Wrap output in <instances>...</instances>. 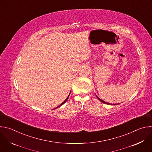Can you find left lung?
<instances>
[{
  "label": "left lung",
  "instance_id": "1",
  "mask_svg": "<svg viewBox=\"0 0 152 152\" xmlns=\"http://www.w3.org/2000/svg\"><path fill=\"white\" fill-rule=\"evenodd\" d=\"M96 97H97V99L100 101V102H103V103H105V104H110V105H111V103H107V102H104V101H103V100H102V99H100L99 97H98L97 96H96ZM114 104H115V105H116V104H113V105H114Z\"/></svg>",
  "mask_w": 152,
  "mask_h": 152
}]
</instances>
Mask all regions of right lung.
I'll return each instance as SVG.
<instances>
[{
    "label": "right lung",
    "instance_id": "right-lung-1",
    "mask_svg": "<svg viewBox=\"0 0 152 152\" xmlns=\"http://www.w3.org/2000/svg\"><path fill=\"white\" fill-rule=\"evenodd\" d=\"M70 92H71V91H70ZM70 94H69V96H68V97H67V99H66V100H64V102H62V103H61V104H59V106H57V107H55V109H56V108H58V107H59V106H61V105H62V104H64V103H66V102H67V99H69V96H70ZM55 109H53V110H55Z\"/></svg>",
    "mask_w": 152,
    "mask_h": 152
}]
</instances>
